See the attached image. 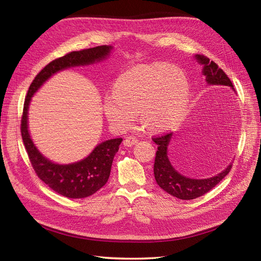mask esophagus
<instances>
[{"label": "esophagus", "mask_w": 261, "mask_h": 261, "mask_svg": "<svg viewBox=\"0 0 261 261\" xmlns=\"http://www.w3.org/2000/svg\"><path fill=\"white\" fill-rule=\"evenodd\" d=\"M138 143V139L135 136H128L126 137L123 141V144L125 147H133L134 145H136Z\"/></svg>", "instance_id": "34e87169"}]
</instances>
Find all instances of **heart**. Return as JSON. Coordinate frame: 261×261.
Here are the masks:
<instances>
[{"label":"heart","mask_w":261,"mask_h":261,"mask_svg":"<svg viewBox=\"0 0 261 261\" xmlns=\"http://www.w3.org/2000/svg\"><path fill=\"white\" fill-rule=\"evenodd\" d=\"M185 74L164 63L139 65L124 73L114 94L105 98L103 110L118 129H127L140 112L141 123L151 130H164L176 124L189 102Z\"/></svg>","instance_id":"1"}]
</instances>
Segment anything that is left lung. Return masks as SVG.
<instances>
[{
	"label": "left lung",
	"instance_id": "1",
	"mask_svg": "<svg viewBox=\"0 0 261 261\" xmlns=\"http://www.w3.org/2000/svg\"><path fill=\"white\" fill-rule=\"evenodd\" d=\"M197 62L202 65V74L206 77L208 85H220L228 86L234 90L233 84L230 78L221 69L215 62L210 61L203 55H195ZM235 91V90H234ZM173 137V133L164 134L162 136L153 137L152 140L158 145V151L155 153L153 174L159 185L163 191L168 194L176 197L178 199L191 200L198 198V197L208 193L209 191L219 184L230 172L232 163H230L222 172L219 174L208 178H191L177 172L168 156V147Z\"/></svg>",
	"mask_w": 261,
	"mask_h": 261
}]
</instances>
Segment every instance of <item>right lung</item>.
<instances>
[{"mask_svg": "<svg viewBox=\"0 0 261 261\" xmlns=\"http://www.w3.org/2000/svg\"><path fill=\"white\" fill-rule=\"evenodd\" d=\"M112 50V45H100L96 48L70 52L52 61L35 77L23 103L20 130L29 160L43 183L67 198H85L93 195L106 185L111 172L114 155L118 151V147L123 139L114 138L103 141L81 161L68 164L54 163L39 151L30 137L28 129L30 101L39 88L60 70L101 62L109 57Z\"/></svg>", "mask_w": 261, "mask_h": 261, "instance_id": "add662e5", "label": "right lung"}]
</instances>
